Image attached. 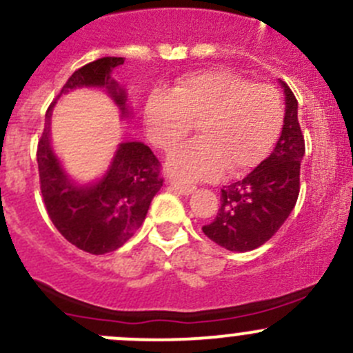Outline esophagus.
Listing matches in <instances>:
<instances>
[{
  "instance_id": "esophagus-1",
  "label": "esophagus",
  "mask_w": 353,
  "mask_h": 353,
  "mask_svg": "<svg viewBox=\"0 0 353 353\" xmlns=\"http://www.w3.org/2000/svg\"><path fill=\"white\" fill-rule=\"evenodd\" d=\"M170 187L173 188V190L175 192H178V194H181V195H188V194H192V192H194V185H185V183H181V181H176V180H170Z\"/></svg>"
}]
</instances>
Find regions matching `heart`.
I'll return each mask as SVG.
<instances>
[{"label":"heart","instance_id":"1","mask_svg":"<svg viewBox=\"0 0 353 353\" xmlns=\"http://www.w3.org/2000/svg\"><path fill=\"white\" fill-rule=\"evenodd\" d=\"M283 101L268 83L230 70H205L151 94L145 127L161 151L175 149L197 123L199 139L172 154L168 172L183 181L208 180L256 166L273 148L283 123Z\"/></svg>","mask_w":353,"mask_h":353}]
</instances>
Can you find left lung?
<instances>
[{
    "label": "left lung",
    "instance_id": "obj_1",
    "mask_svg": "<svg viewBox=\"0 0 353 353\" xmlns=\"http://www.w3.org/2000/svg\"><path fill=\"white\" fill-rule=\"evenodd\" d=\"M281 85L287 108L276 148L243 180L221 188L218 214L202 226L204 235L226 250L247 252L266 243L296 204L305 142L296 117L299 103L290 87Z\"/></svg>",
    "mask_w": 353,
    "mask_h": 353
}]
</instances>
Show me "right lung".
<instances>
[{"instance_id":"add662e5","label":"right lung","mask_w":353,"mask_h":353,"mask_svg":"<svg viewBox=\"0 0 353 353\" xmlns=\"http://www.w3.org/2000/svg\"><path fill=\"white\" fill-rule=\"evenodd\" d=\"M120 65H123V58L114 57L87 63L72 73L59 96L77 87H104L120 106L121 114L127 117L125 90L110 75ZM53 106L51 103L48 108L44 132L37 144L44 208L58 232L77 249L96 256L113 252L144 223L152 197L163 187L161 163L142 142H123L106 175L97 183L79 187L68 180L51 149Z\"/></svg>"}]
</instances>
